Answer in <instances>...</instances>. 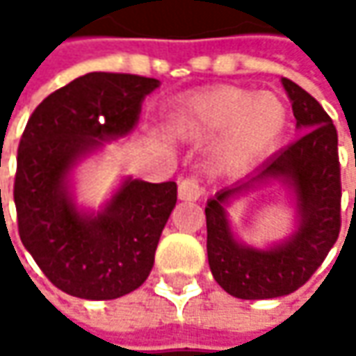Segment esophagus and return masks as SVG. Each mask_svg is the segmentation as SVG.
<instances>
[{
  "instance_id": "1",
  "label": "esophagus",
  "mask_w": 356,
  "mask_h": 356,
  "mask_svg": "<svg viewBox=\"0 0 356 356\" xmlns=\"http://www.w3.org/2000/svg\"><path fill=\"white\" fill-rule=\"evenodd\" d=\"M202 196V186H200L198 178L190 176V178H184L180 184H178V198L180 200H198Z\"/></svg>"
}]
</instances>
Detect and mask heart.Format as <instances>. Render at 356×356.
Listing matches in <instances>:
<instances>
[{
	"label": "heart",
	"instance_id": "1",
	"mask_svg": "<svg viewBox=\"0 0 356 356\" xmlns=\"http://www.w3.org/2000/svg\"><path fill=\"white\" fill-rule=\"evenodd\" d=\"M287 124V106L273 92L220 87L202 92L178 113L176 132L208 138L218 132V162L238 170L266 154Z\"/></svg>",
	"mask_w": 356,
	"mask_h": 356
}]
</instances>
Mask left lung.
Returning <instances> with one entry per match:
<instances>
[{"label":"left lung","mask_w":356,"mask_h":356,"mask_svg":"<svg viewBox=\"0 0 356 356\" xmlns=\"http://www.w3.org/2000/svg\"><path fill=\"white\" fill-rule=\"evenodd\" d=\"M283 87L303 136L269 158L250 180L218 192L206 206L208 261L213 280L238 299H273L297 291L321 266L341 232V164L335 124L297 83L283 79ZM267 179L294 186L300 227L285 244L264 252L239 246L233 239L223 202Z\"/></svg>","instance_id":"8db88e82"}]
</instances>
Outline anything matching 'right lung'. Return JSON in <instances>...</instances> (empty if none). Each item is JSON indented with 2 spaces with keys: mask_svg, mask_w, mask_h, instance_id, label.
<instances>
[{
  "mask_svg": "<svg viewBox=\"0 0 356 356\" xmlns=\"http://www.w3.org/2000/svg\"><path fill=\"white\" fill-rule=\"evenodd\" d=\"M156 87L150 76L87 73L43 99L21 134L13 182L19 238L65 293L117 299L138 289L154 266L176 182L129 178L97 216L76 210L65 182L83 154L134 129Z\"/></svg>",
  "mask_w": 356,
  "mask_h": 356,
  "instance_id": "right-lung-1",
  "label": "right lung"
}]
</instances>
